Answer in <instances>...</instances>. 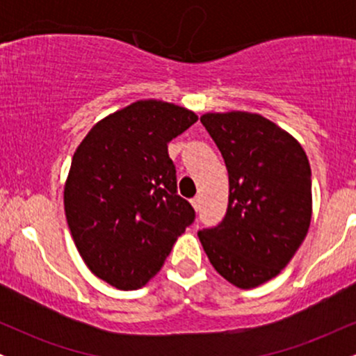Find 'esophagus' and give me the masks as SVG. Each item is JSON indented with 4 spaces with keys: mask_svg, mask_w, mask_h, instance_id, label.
<instances>
[{
    "mask_svg": "<svg viewBox=\"0 0 356 356\" xmlns=\"http://www.w3.org/2000/svg\"><path fill=\"white\" fill-rule=\"evenodd\" d=\"M191 204H192V207H194L195 211H201V197L191 199Z\"/></svg>",
    "mask_w": 356,
    "mask_h": 356,
    "instance_id": "34e87169",
    "label": "esophagus"
}]
</instances>
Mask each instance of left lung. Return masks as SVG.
I'll return each instance as SVG.
<instances>
[{"mask_svg": "<svg viewBox=\"0 0 356 356\" xmlns=\"http://www.w3.org/2000/svg\"><path fill=\"white\" fill-rule=\"evenodd\" d=\"M202 125L222 154L229 204L218 226L199 231L224 280L251 289L280 275L312 220V169L303 147L268 118L206 113Z\"/></svg>", "mask_w": 356, "mask_h": 356, "instance_id": "1", "label": "left lung"}]
</instances>
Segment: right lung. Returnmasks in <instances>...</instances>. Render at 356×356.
<instances>
[{
	"instance_id": "obj_1",
	"label": "right lung",
	"mask_w": 356,
	"mask_h": 356,
	"mask_svg": "<svg viewBox=\"0 0 356 356\" xmlns=\"http://www.w3.org/2000/svg\"><path fill=\"white\" fill-rule=\"evenodd\" d=\"M195 122L179 105L138 100L93 125L73 154L63 192L68 227L90 271L113 288L147 284L194 222L167 144Z\"/></svg>"
}]
</instances>
